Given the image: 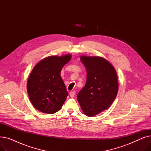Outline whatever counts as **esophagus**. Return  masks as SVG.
I'll list each match as a JSON object with an SVG mask.
<instances>
[{"label":"esophagus","mask_w":151,"mask_h":151,"mask_svg":"<svg viewBox=\"0 0 151 151\" xmlns=\"http://www.w3.org/2000/svg\"><path fill=\"white\" fill-rule=\"evenodd\" d=\"M75 93L76 92L75 91H71L70 92V97H73L75 96Z\"/></svg>","instance_id":"1"}]
</instances>
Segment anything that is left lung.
I'll return each mask as SVG.
<instances>
[{"instance_id":"obj_1","label":"left lung","mask_w":151,"mask_h":151,"mask_svg":"<svg viewBox=\"0 0 151 151\" xmlns=\"http://www.w3.org/2000/svg\"><path fill=\"white\" fill-rule=\"evenodd\" d=\"M87 71L86 83L77 99L84 114L92 117L108 109L117 94V72L108 60L99 56L81 55Z\"/></svg>"}]
</instances>
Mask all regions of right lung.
<instances>
[{
	"instance_id": "add662e5",
	"label": "right lung",
	"mask_w": 151,
	"mask_h": 151,
	"mask_svg": "<svg viewBox=\"0 0 151 151\" xmlns=\"http://www.w3.org/2000/svg\"><path fill=\"white\" fill-rule=\"evenodd\" d=\"M71 58L70 54L51 55L39 61L32 70L27 90L31 104L39 111L54 114L64 104L68 92L60 71Z\"/></svg>"
}]
</instances>
